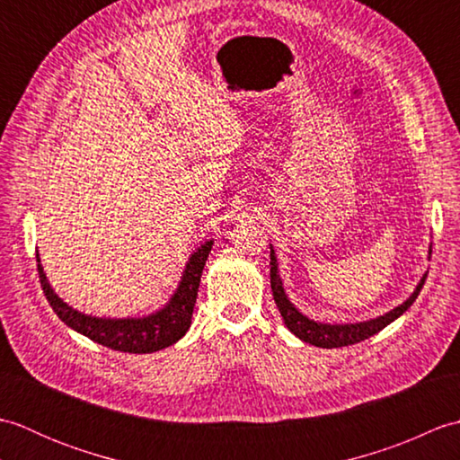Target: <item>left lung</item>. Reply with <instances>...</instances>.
Segmentation results:
<instances>
[{
  "label": "left lung",
  "instance_id": "left-lung-1",
  "mask_svg": "<svg viewBox=\"0 0 460 460\" xmlns=\"http://www.w3.org/2000/svg\"><path fill=\"white\" fill-rule=\"evenodd\" d=\"M429 259H431V247H429ZM425 279L427 275H423V279L419 280L413 295L409 296L403 305L389 310L384 316L371 318L366 322H354V324H324V322L310 320L308 316L302 314V312L288 300L279 275V262H277L275 249L270 245V288H272V296H275L280 316L285 320V324L292 334L300 338L302 341H306V344L318 346V348L351 346V344H358L361 340H367L374 334H377L379 330H384L387 324H392L394 320H397L409 306L413 305L415 298L419 296V292H421L425 285Z\"/></svg>",
  "mask_w": 460,
  "mask_h": 460
}]
</instances>
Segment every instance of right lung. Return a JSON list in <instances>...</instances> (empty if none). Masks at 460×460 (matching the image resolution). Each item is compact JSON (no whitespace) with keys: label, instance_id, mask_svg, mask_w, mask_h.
Listing matches in <instances>:
<instances>
[{"label":"right lung","instance_id":"obj_1","mask_svg":"<svg viewBox=\"0 0 460 460\" xmlns=\"http://www.w3.org/2000/svg\"><path fill=\"white\" fill-rule=\"evenodd\" d=\"M213 241H205L201 247L191 252L185 265L181 280L165 306L142 318H99L68 306L63 298H58L41 267V259L37 255V270L41 279V287L49 305L55 314L61 318L68 328L91 338L101 346L128 354H152L175 344L191 326V314L198 298V288L201 272L211 252Z\"/></svg>","mask_w":460,"mask_h":460}]
</instances>
